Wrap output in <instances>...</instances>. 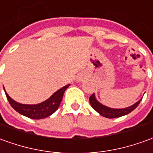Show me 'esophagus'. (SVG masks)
<instances>
[{"label":"esophagus","instance_id":"1","mask_svg":"<svg viewBox=\"0 0 153 153\" xmlns=\"http://www.w3.org/2000/svg\"><path fill=\"white\" fill-rule=\"evenodd\" d=\"M77 80H78V81H82V78H81V77H78Z\"/></svg>","mask_w":153,"mask_h":153}]
</instances>
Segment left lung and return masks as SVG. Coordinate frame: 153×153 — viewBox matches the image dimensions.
I'll return each instance as SVG.
<instances>
[{
    "mask_svg": "<svg viewBox=\"0 0 153 153\" xmlns=\"http://www.w3.org/2000/svg\"><path fill=\"white\" fill-rule=\"evenodd\" d=\"M141 100L142 99H140L139 101L135 102L132 106L125 108H112L104 106V105H102V103H100L95 98L94 94H93L89 97V102L91 104L92 108L95 111H97L100 115H102V116L105 117H108V118H115V117H119L128 114L129 113H131L132 111H133L138 106Z\"/></svg>",
    "mask_w": 153,
    "mask_h": 153,
    "instance_id": "left-lung-1",
    "label": "left lung"
}]
</instances>
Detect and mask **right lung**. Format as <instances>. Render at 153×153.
I'll return each instance as SVG.
<instances>
[{
  "instance_id": "1",
  "label": "right lung",
  "mask_w": 153,
  "mask_h": 153,
  "mask_svg": "<svg viewBox=\"0 0 153 153\" xmlns=\"http://www.w3.org/2000/svg\"><path fill=\"white\" fill-rule=\"evenodd\" d=\"M69 84H68V85H65V87L59 88L45 101L38 103V104H32V105L22 104L20 102H16L7 94L5 88H4V90H5L6 98L8 99L10 104L16 112L24 115L25 117L32 118V119H41V118H45V117L51 116V114H54V112L58 109L59 106L62 101V99H63L64 93L69 88Z\"/></svg>"
}]
</instances>
